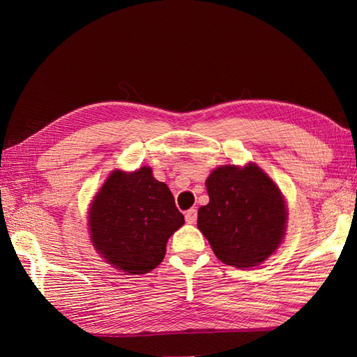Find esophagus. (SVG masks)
Segmentation results:
<instances>
[{
	"instance_id": "1",
	"label": "esophagus",
	"mask_w": 357,
	"mask_h": 357,
	"mask_svg": "<svg viewBox=\"0 0 357 357\" xmlns=\"http://www.w3.org/2000/svg\"><path fill=\"white\" fill-rule=\"evenodd\" d=\"M196 219H198V210L190 208V210L185 211V221L188 224H195Z\"/></svg>"
}]
</instances>
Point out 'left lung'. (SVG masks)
<instances>
[{
    "label": "left lung",
    "instance_id": "left-lung-1",
    "mask_svg": "<svg viewBox=\"0 0 357 357\" xmlns=\"http://www.w3.org/2000/svg\"><path fill=\"white\" fill-rule=\"evenodd\" d=\"M210 202L198 210V229L218 259L245 268L261 264L284 236L285 204L259 167L224 165L207 179Z\"/></svg>",
    "mask_w": 357,
    "mask_h": 357
}]
</instances>
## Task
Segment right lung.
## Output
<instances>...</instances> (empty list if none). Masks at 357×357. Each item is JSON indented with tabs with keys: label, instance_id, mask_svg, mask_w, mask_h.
<instances>
[{
	"label": "right lung",
	"instance_id": "right-lung-1",
	"mask_svg": "<svg viewBox=\"0 0 357 357\" xmlns=\"http://www.w3.org/2000/svg\"><path fill=\"white\" fill-rule=\"evenodd\" d=\"M95 248L109 264L130 275L153 270L164 259L167 241L184 224L170 188L150 167L113 172L90 210Z\"/></svg>",
	"mask_w": 357,
	"mask_h": 357
}]
</instances>
